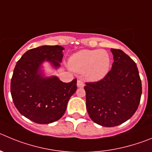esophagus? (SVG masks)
<instances>
[{"instance_id": "1", "label": "esophagus", "mask_w": 152, "mask_h": 152, "mask_svg": "<svg viewBox=\"0 0 152 152\" xmlns=\"http://www.w3.org/2000/svg\"><path fill=\"white\" fill-rule=\"evenodd\" d=\"M77 87H79V88H83V87H84V83H83V80H77Z\"/></svg>"}]
</instances>
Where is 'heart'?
Wrapping results in <instances>:
<instances>
[{"label": "heart", "instance_id": "obj_1", "mask_svg": "<svg viewBox=\"0 0 152 152\" xmlns=\"http://www.w3.org/2000/svg\"><path fill=\"white\" fill-rule=\"evenodd\" d=\"M69 68L74 72L83 74L90 81H99L108 73L111 57L104 50H82L69 58Z\"/></svg>", "mask_w": 152, "mask_h": 152}]
</instances>
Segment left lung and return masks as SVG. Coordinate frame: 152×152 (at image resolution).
<instances>
[{"label": "left lung", "instance_id": "left-lung-1", "mask_svg": "<svg viewBox=\"0 0 152 152\" xmlns=\"http://www.w3.org/2000/svg\"><path fill=\"white\" fill-rule=\"evenodd\" d=\"M111 70L103 79L86 83V106L99 125L111 127L130 119L140 105L142 82L136 64L124 51L111 49Z\"/></svg>", "mask_w": 152, "mask_h": 152}]
</instances>
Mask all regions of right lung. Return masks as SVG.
Listing matches in <instances>:
<instances>
[{
	"mask_svg": "<svg viewBox=\"0 0 152 152\" xmlns=\"http://www.w3.org/2000/svg\"><path fill=\"white\" fill-rule=\"evenodd\" d=\"M63 50L59 45L41 46L28 50L16 62L10 83L12 101L21 115L34 123L47 124L60 119L77 90V79L64 83L56 76L46 77L42 70L44 62L59 68Z\"/></svg>",
	"mask_w": 152,
	"mask_h": 152,
	"instance_id": "add662e5",
	"label": "right lung"
}]
</instances>
